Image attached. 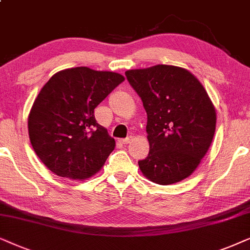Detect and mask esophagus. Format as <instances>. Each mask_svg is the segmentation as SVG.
<instances>
[{
  "instance_id": "esophagus-1",
  "label": "esophagus",
  "mask_w": 250,
  "mask_h": 250,
  "mask_svg": "<svg viewBox=\"0 0 250 250\" xmlns=\"http://www.w3.org/2000/svg\"><path fill=\"white\" fill-rule=\"evenodd\" d=\"M131 141H132V138H131V137H128V138L121 139V141H120V143H121V144H123V145H127V144H129V143H130Z\"/></svg>"
}]
</instances>
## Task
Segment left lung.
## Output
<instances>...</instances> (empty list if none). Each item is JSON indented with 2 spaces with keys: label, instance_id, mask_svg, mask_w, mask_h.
Instances as JSON below:
<instances>
[{
  "label": "left lung",
  "instance_id": "left-lung-1",
  "mask_svg": "<svg viewBox=\"0 0 250 250\" xmlns=\"http://www.w3.org/2000/svg\"><path fill=\"white\" fill-rule=\"evenodd\" d=\"M147 113V158L143 175L160 185L188 178L208 152L216 129V109L201 82L188 69L155 65L125 72Z\"/></svg>",
  "mask_w": 250,
  "mask_h": 250
}]
</instances>
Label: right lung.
<instances>
[{
    "instance_id": "1",
    "label": "right lung",
    "mask_w": 250,
    "mask_h": 250,
    "mask_svg": "<svg viewBox=\"0 0 250 250\" xmlns=\"http://www.w3.org/2000/svg\"><path fill=\"white\" fill-rule=\"evenodd\" d=\"M125 76L115 72L73 67L53 74L28 114V135L36 155L61 177L83 181L105 165L115 147L94 109Z\"/></svg>"
}]
</instances>
